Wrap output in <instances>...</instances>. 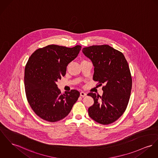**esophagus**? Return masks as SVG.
Segmentation results:
<instances>
[{
  "mask_svg": "<svg viewBox=\"0 0 158 158\" xmlns=\"http://www.w3.org/2000/svg\"><path fill=\"white\" fill-rule=\"evenodd\" d=\"M86 93L85 92H80V96L81 97H86Z\"/></svg>",
  "mask_w": 158,
  "mask_h": 158,
  "instance_id": "1",
  "label": "esophagus"
}]
</instances>
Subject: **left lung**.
Segmentation results:
<instances>
[{
    "instance_id": "8db88e82",
    "label": "left lung",
    "mask_w": 158,
    "mask_h": 158,
    "mask_svg": "<svg viewBox=\"0 0 158 158\" xmlns=\"http://www.w3.org/2000/svg\"><path fill=\"white\" fill-rule=\"evenodd\" d=\"M82 51L94 66L93 80L104 85L102 96L87 94L94 101L89 115L101 124H111L123 114L129 103L132 79L128 63L122 52L107 44L93 45Z\"/></svg>"
}]
</instances>
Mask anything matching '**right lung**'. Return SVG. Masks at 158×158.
I'll return each mask as SVG.
<instances>
[{
	"label": "right lung",
	"mask_w": 158,
	"mask_h": 158,
	"mask_svg": "<svg viewBox=\"0 0 158 158\" xmlns=\"http://www.w3.org/2000/svg\"><path fill=\"white\" fill-rule=\"evenodd\" d=\"M81 46L51 44L37 49L25 69V89L28 102L40 118L60 121L69 114L80 97L77 90L61 94L56 82L66 75L68 64L77 57Z\"/></svg>",
	"instance_id": "obj_1"
}]
</instances>
